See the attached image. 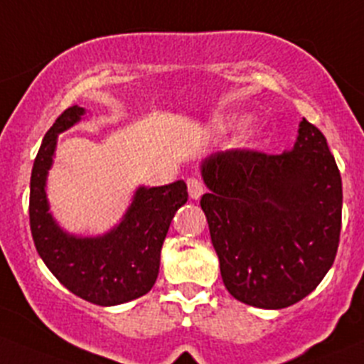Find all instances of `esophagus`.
Here are the masks:
<instances>
[{"mask_svg":"<svg viewBox=\"0 0 364 364\" xmlns=\"http://www.w3.org/2000/svg\"><path fill=\"white\" fill-rule=\"evenodd\" d=\"M188 191H189V196H191L193 200H198L200 196L203 195V191H205V188H203V184H202V180L195 178V176L188 178Z\"/></svg>","mask_w":364,"mask_h":364,"instance_id":"34e87169","label":"esophagus"}]
</instances>
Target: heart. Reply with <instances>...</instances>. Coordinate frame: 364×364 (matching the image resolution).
<instances>
[{"label":"heart","instance_id":"1","mask_svg":"<svg viewBox=\"0 0 364 364\" xmlns=\"http://www.w3.org/2000/svg\"><path fill=\"white\" fill-rule=\"evenodd\" d=\"M248 123V117L245 116H236V117H230L223 123V127H240V124H247Z\"/></svg>","mask_w":364,"mask_h":364}]
</instances>
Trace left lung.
<instances>
[{"label":"left lung","instance_id":"1","mask_svg":"<svg viewBox=\"0 0 364 364\" xmlns=\"http://www.w3.org/2000/svg\"><path fill=\"white\" fill-rule=\"evenodd\" d=\"M200 205L225 288L261 309H284L314 291L334 262L341 175L327 139L304 117L291 150L218 151L200 166Z\"/></svg>","mask_w":364,"mask_h":364}]
</instances>
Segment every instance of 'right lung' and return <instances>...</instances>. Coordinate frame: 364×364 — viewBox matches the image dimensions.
I'll use <instances>...</instances> for the list:
<instances>
[{
	"label": "right lung",
	"instance_id": "add662e5",
	"mask_svg": "<svg viewBox=\"0 0 364 364\" xmlns=\"http://www.w3.org/2000/svg\"><path fill=\"white\" fill-rule=\"evenodd\" d=\"M84 114V107H69L44 136L30 178V228L41 259L62 286L96 306H119L154 288L162 243L175 213L188 202V186L184 180L159 188L141 186L119 223L102 236L65 232L50 213L46 180L58 134Z\"/></svg>",
	"mask_w": 364,
	"mask_h": 364
}]
</instances>
